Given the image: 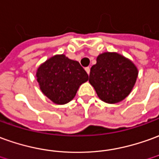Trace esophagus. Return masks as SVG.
<instances>
[{
  "instance_id": "1",
  "label": "esophagus",
  "mask_w": 159,
  "mask_h": 159,
  "mask_svg": "<svg viewBox=\"0 0 159 159\" xmlns=\"http://www.w3.org/2000/svg\"><path fill=\"white\" fill-rule=\"evenodd\" d=\"M85 70H86V72L88 73V75H89V73H90V68H89V67H86V68H85Z\"/></svg>"
}]
</instances>
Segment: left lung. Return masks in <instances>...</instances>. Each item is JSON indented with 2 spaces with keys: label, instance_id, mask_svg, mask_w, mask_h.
<instances>
[{
  "label": "left lung",
  "instance_id": "1",
  "mask_svg": "<svg viewBox=\"0 0 159 159\" xmlns=\"http://www.w3.org/2000/svg\"><path fill=\"white\" fill-rule=\"evenodd\" d=\"M137 76L138 70L131 61L118 53L105 52L91 67L89 82L102 101L117 103L129 95Z\"/></svg>",
  "mask_w": 159,
  "mask_h": 159
}]
</instances>
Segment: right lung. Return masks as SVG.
Segmentation results:
<instances>
[{"instance_id":"add662e5","label":"right lung","mask_w":159,"mask_h":159,"mask_svg":"<svg viewBox=\"0 0 159 159\" xmlns=\"http://www.w3.org/2000/svg\"><path fill=\"white\" fill-rule=\"evenodd\" d=\"M37 81L40 89L56 104H65L75 97L82 83L89 76L77 61L64 55H57L38 69Z\"/></svg>"}]
</instances>
